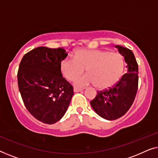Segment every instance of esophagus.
<instances>
[{"mask_svg":"<svg viewBox=\"0 0 158 158\" xmlns=\"http://www.w3.org/2000/svg\"><path fill=\"white\" fill-rule=\"evenodd\" d=\"M83 89H82V88H76L75 87L73 88V90H74L75 93H77V92H80V91H82Z\"/></svg>","mask_w":158,"mask_h":158,"instance_id":"1","label":"esophagus"}]
</instances>
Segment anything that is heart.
<instances>
[{"label":"heart","instance_id":"heart-1","mask_svg":"<svg viewBox=\"0 0 158 158\" xmlns=\"http://www.w3.org/2000/svg\"><path fill=\"white\" fill-rule=\"evenodd\" d=\"M124 61L120 54L100 49H81L75 57L68 56L61 62L62 74L73 81L85 68L88 73L75 79L77 87L96 84L100 89L111 87L122 76Z\"/></svg>","mask_w":158,"mask_h":158}]
</instances>
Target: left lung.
<instances>
[{
	"label": "left lung",
	"instance_id": "left-lung-1",
	"mask_svg": "<svg viewBox=\"0 0 158 158\" xmlns=\"http://www.w3.org/2000/svg\"><path fill=\"white\" fill-rule=\"evenodd\" d=\"M115 47L124 57L127 73L116 85L98 92L90 101L94 111L106 120L117 119L127 113L134 102L138 87V64L132 51L120 45Z\"/></svg>",
	"mask_w": 158,
	"mask_h": 158
}]
</instances>
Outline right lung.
<instances>
[{
	"label": "right lung",
	"mask_w": 158,
	"mask_h": 158,
	"mask_svg": "<svg viewBox=\"0 0 158 158\" xmlns=\"http://www.w3.org/2000/svg\"><path fill=\"white\" fill-rule=\"evenodd\" d=\"M68 55L61 47H39L26 54L19 64L18 85L25 106L45 124L61 119L74 95L61 73V62Z\"/></svg>",
	"instance_id": "right-lung-1"
}]
</instances>
